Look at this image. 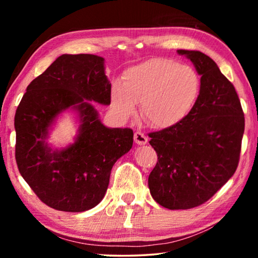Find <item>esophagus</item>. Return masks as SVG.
<instances>
[{
	"label": "esophagus",
	"instance_id": "34e87169",
	"mask_svg": "<svg viewBox=\"0 0 258 258\" xmlns=\"http://www.w3.org/2000/svg\"><path fill=\"white\" fill-rule=\"evenodd\" d=\"M134 141L137 145H146L148 142V138L145 135V133H142L141 131H137L134 133Z\"/></svg>",
	"mask_w": 258,
	"mask_h": 258
}]
</instances>
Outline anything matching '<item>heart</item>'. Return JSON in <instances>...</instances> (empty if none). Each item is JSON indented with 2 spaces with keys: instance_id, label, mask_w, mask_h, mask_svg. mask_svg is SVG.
<instances>
[{
  "instance_id": "1",
  "label": "heart",
  "mask_w": 258,
  "mask_h": 258,
  "mask_svg": "<svg viewBox=\"0 0 258 258\" xmlns=\"http://www.w3.org/2000/svg\"><path fill=\"white\" fill-rule=\"evenodd\" d=\"M200 77L192 67L167 58H152L128 68L123 83L111 87V106L127 118L140 102L143 120L157 128L176 125L189 115L200 93Z\"/></svg>"
}]
</instances>
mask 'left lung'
Returning a JSON list of instances; mask_svg holds the SVG:
<instances>
[{"label":"left lung","mask_w":258,"mask_h":258,"mask_svg":"<svg viewBox=\"0 0 258 258\" xmlns=\"http://www.w3.org/2000/svg\"><path fill=\"white\" fill-rule=\"evenodd\" d=\"M194 62L200 93L181 123L149 133L158 156L148 184L157 203L189 209L211 199L238 167L244 116L234 86L208 55L178 50Z\"/></svg>","instance_id":"left-lung-1"}]
</instances>
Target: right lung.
Listing matches in <instances>:
<instances>
[{
  "mask_svg": "<svg viewBox=\"0 0 258 258\" xmlns=\"http://www.w3.org/2000/svg\"><path fill=\"white\" fill-rule=\"evenodd\" d=\"M111 84L103 58L62 54L30 82L15 116L18 169L42 203L56 211L78 213L101 202L111 168L133 145V131L107 128L87 101L110 104ZM80 112V134L67 150L52 151L47 128L62 110Z\"/></svg>",
  "mask_w": 258,
  "mask_h": 258,
  "instance_id": "add662e5",
  "label": "right lung"
}]
</instances>
